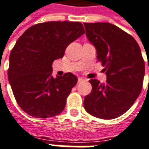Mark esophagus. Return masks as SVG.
<instances>
[{
  "mask_svg": "<svg viewBox=\"0 0 149 149\" xmlns=\"http://www.w3.org/2000/svg\"><path fill=\"white\" fill-rule=\"evenodd\" d=\"M86 81V79L82 78V77H78V82H81V81Z\"/></svg>",
  "mask_w": 149,
  "mask_h": 149,
  "instance_id": "obj_1",
  "label": "esophagus"
}]
</instances>
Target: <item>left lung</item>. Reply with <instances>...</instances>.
Segmentation results:
<instances>
[{"label":"left lung","mask_w":149,"mask_h":149,"mask_svg":"<svg viewBox=\"0 0 149 149\" xmlns=\"http://www.w3.org/2000/svg\"><path fill=\"white\" fill-rule=\"evenodd\" d=\"M84 26L107 75L105 83L90 80L92 91L85 97L84 108L94 117L114 119L130 109L141 92L145 72L141 50L133 36L113 24L84 23Z\"/></svg>","instance_id":"left-lung-1"}]
</instances>
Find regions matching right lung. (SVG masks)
<instances>
[{"instance_id":"1","label":"right lung","mask_w":149,"mask_h":149,"mask_svg":"<svg viewBox=\"0 0 149 149\" xmlns=\"http://www.w3.org/2000/svg\"><path fill=\"white\" fill-rule=\"evenodd\" d=\"M85 33L81 23L51 21L27 29L10 55L8 79L19 106L37 118L58 115L77 77L72 72L54 78L52 63Z\"/></svg>"}]
</instances>
